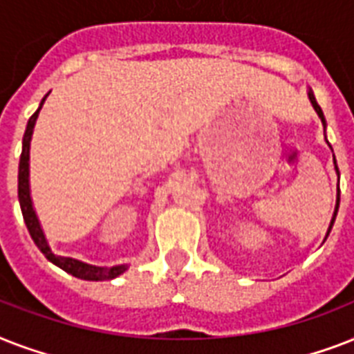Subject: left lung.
Listing matches in <instances>:
<instances>
[{"mask_svg":"<svg viewBox=\"0 0 354 354\" xmlns=\"http://www.w3.org/2000/svg\"><path fill=\"white\" fill-rule=\"evenodd\" d=\"M308 99H310V104L314 106V110H316V113H318V118L322 119V124L325 127V118H324V112H322V108H319V104L316 102V97H314L313 90H308ZM333 160H335V154H333ZM335 165H336V160H335ZM336 172H338V169H336ZM338 205H340V196H338V200H336V207H335V215H333V221H330V226H329V232L330 227H333V224H335V218H336V213H338Z\"/></svg>","mask_w":354,"mask_h":354,"instance_id":"1","label":"left lung"}]
</instances>
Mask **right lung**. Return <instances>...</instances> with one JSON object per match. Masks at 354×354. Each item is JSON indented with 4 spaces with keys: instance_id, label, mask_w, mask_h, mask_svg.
<instances>
[{
    "instance_id": "1",
    "label": "right lung",
    "mask_w": 354,
    "mask_h": 354,
    "mask_svg": "<svg viewBox=\"0 0 354 354\" xmlns=\"http://www.w3.org/2000/svg\"><path fill=\"white\" fill-rule=\"evenodd\" d=\"M47 99V95L41 99L40 106L32 115H30L29 122H27V128H25L24 133V147H21V156H19V169H18V198H19V207H21V215H24L25 226L29 230L32 241L38 246L44 255L47 257V261H51L53 264H57L58 268H62L64 272L79 277V279L86 281H108L118 277V275L124 274L127 272V264H119V266H112V268H102V266H95V264H88L84 261H79V259L73 257H62V255H57L53 253L49 242H47L46 235H44V230L40 226V221L36 216V211L32 207V200H30V189H29V149H30V136H32V130H35V122L38 119V113L41 110V104Z\"/></svg>"
}]
</instances>
